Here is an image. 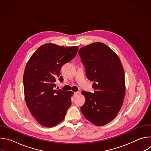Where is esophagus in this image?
Returning a JSON list of instances; mask_svg holds the SVG:
<instances>
[{
    "label": "esophagus",
    "mask_w": 151,
    "mask_h": 151,
    "mask_svg": "<svg viewBox=\"0 0 151 151\" xmlns=\"http://www.w3.org/2000/svg\"><path fill=\"white\" fill-rule=\"evenodd\" d=\"M79 92L78 91H77V92H75V93H74V96L75 97V96H77L78 94H79Z\"/></svg>",
    "instance_id": "1"
}]
</instances>
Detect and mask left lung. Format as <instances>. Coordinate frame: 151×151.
I'll return each instance as SVG.
<instances>
[{"instance_id":"obj_1","label":"left lung","mask_w":151,"mask_h":151,"mask_svg":"<svg viewBox=\"0 0 151 151\" xmlns=\"http://www.w3.org/2000/svg\"><path fill=\"white\" fill-rule=\"evenodd\" d=\"M94 93L82 91L83 116L96 125L112 121L119 112L125 93V74L118 55L103 43L95 42L78 51Z\"/></svg>"}]
</instances>
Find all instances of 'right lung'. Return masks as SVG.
I'll list each match as a JSON object with an SVG mask.
<instances>
[{
	"label": "right lung",
	"mask_w": 151,
	"mask_h": 151,
	"mask_svg": "<svg viewBox=\"0 0 151 151\" xmlns=\"http://www.w3.org/2000/svg\"><path fill=\"white\" fill-rule=\"evenodd\" d=\"M78 47H64L46 44L40 47L28 61L23 85L26 104L37 121L51 127L65 118L71 106L72 91L55 90L56 79L62 82L60 69L76 55Z\"/></svg>",
	"instance_id": "obj_1"
}]
</instances>
